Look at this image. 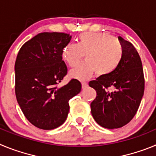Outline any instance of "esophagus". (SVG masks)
<instances>
[{"label":"esophagus","instance_id":"34e87169","mask_svg":"<svg viewBox=\"0 0 156 156\" xmlns=\"http://www.w3.org/2000/svg\"><path fill=\"white\" fill-rule=\"evenodd\" d=\"M81 83H82V88H83V89H84V88H86L87 87V82L83 81V82H81Z\"/></svg>","mask_w":156,"mask_h":156}]
</instances>
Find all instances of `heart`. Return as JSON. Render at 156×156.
Wrapping results in <instances>:
<instances>
[{
	"label": "heart",
	"mask_w": 156,
	"mask_h": 156,
	"mask_svg": "<svg viewBox=\"0 0 156 156\" xmlns=\"http://www.w3.org/2000/svg\"><path fill=\"white\" fill-rule=\"evenodd\" d=\"M85 55L84 62L70 71L69 75L79 80L110 74L119 66L123 49L119 41L107 33H84L79 36L77 44L69 43L64 47L62 58L70 67L76 66Z\"/></svg>",
	"instance_id": "heart-1"
}]
</instances>
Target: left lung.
Segmentation results:
<instances>
[{
  "instance_id": "1",
  "label": "left lung",
  "mask_w": 156,
  "mask_h": 156,
  "mask_svg": "<svg viewBox=\"0 0 156 156\" xmlns=\"http://www.w3.org/2000/svg\"><path fill=\"white\" fill-rule=\"evenodd\" d=\"M118 38L123 49L119 66L89 83L97 92L90 104L91 114L98 124L107 129L122 127L133 119L144 90L142 63L136 48L122 37ZM111 86L115 90L110 92L108 88Z\"/></svg>"
}]
</instances>
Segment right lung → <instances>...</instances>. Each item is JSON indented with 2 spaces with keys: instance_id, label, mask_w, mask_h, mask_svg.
I'll list each match as a JSON object with an SVG mask.
<instances>
[{
  "instance_id": "right-lung-1",
  "label": "right lung",
  "mask_w": 156,
  "mask_h": 156,
  "mask_svg": "<svg viewBox=\"0 0 156 156\" xmlns=\"http://www.w3.org/2000/svg\"><path fill=\"white\" fill-rule=\"evenodd\" d=\"M71 38L64 33H41L25 43L18 53L16 99L26 118L40 129L61 126L69 111V101L81 90L76 79L57 86L67 74L62 50Z\"/></svg>"
}]
</instances>
